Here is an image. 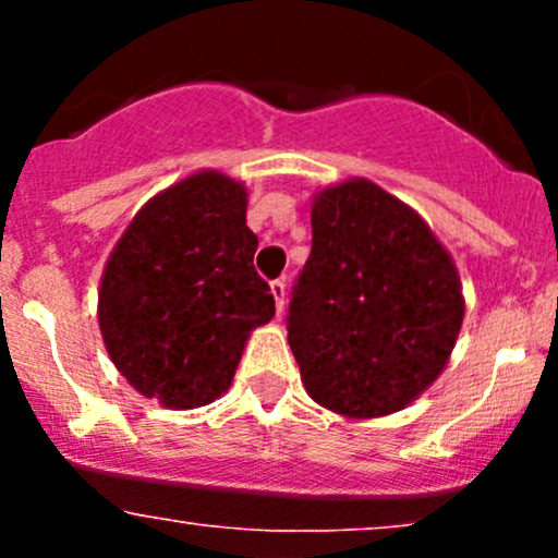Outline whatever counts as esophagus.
I'll return each instance as SVG.
<instances>
[{"label": "esophagus", "mask_w": 558, "mask_h": 558, "mask_svg": "<svg viewBox=\"0 0 558 558\" xmlns=\"http://www.w3.org/2000/svg\"><path fill=\"white\" fill-rule=\"evenodd\" d=\"M269 291H272L275 307H278V313H280L286 305V280H272V283H269Z\"/></svg>", "instance_id": "esophagus-1"}]
</instances>
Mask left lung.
Instances as JSON below:
<instances>
[{"mask_svg":"<svg viewBox=\"0 0 558 558\" xmlns=\"http://www.w3.org/2000/svg\"><path fill=\"white\" fill-rule=\"evenodd\" d=\"M311 223L289 305L302 384L345 418L397 413L435 384L461 331L451 253L413 207L364 178L320 189Z\"/></svg>","mask_w":558,"mask_h":558,"instance_id":"8db88e82","label":"left lung"}]
</instances>
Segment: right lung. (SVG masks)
<instances>
[{"label":"right lung","mask_w":558,"mask_h":558,"mask_svg":"<svg viewBox=\"0 0 558 558\" xmlns=\"http://www.w3.org/2000/svg\"><path fill=\"white\" fill-rule=\"evenodd\" d=\"M240 180L202 170L140 207L105 264L99 331L134 391L172 410L232 386L245 342L275 296L253 269Z\"/></svg>","instance_id":"add662e5"}]
</instances>
